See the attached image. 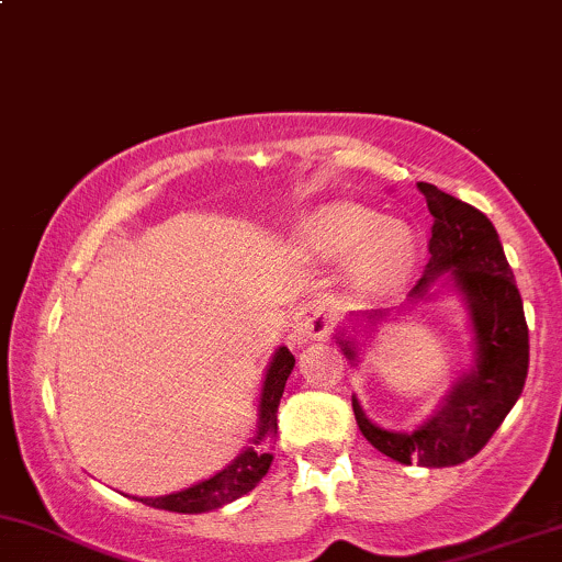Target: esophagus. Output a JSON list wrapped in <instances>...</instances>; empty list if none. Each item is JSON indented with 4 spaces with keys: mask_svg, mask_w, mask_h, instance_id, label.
I'll return each mask as SVG.
<instances>
[{
    "mask_svg": "<svg viewBox=\"0 0 562 562\" xmlns=\"http://www.w3.org/2000/svg\"><path fill=\"white\" fill-rule=\"evenodd\" d=\"M330 334V313L323 302L310 300L302 302L294 310L292 317V341L294 344H307L315 338H325Z\"/></svg>",
    "mask_w": 562,
    "mask_h": 562,
    "instance_id": "1",
    "label": "esophagus"
}]
</instances>
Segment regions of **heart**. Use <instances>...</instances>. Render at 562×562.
Segmentation results:
<instances>
[{
    "mask_svg": "<svg viewBox=\"0 0 562 562\" xmlns=\"http://www.w3.org/2000/svg\"><path fill=\"white\" fill-rule=\"evenodd\" d=\"M302 241L323 260L349 252V279L359 294H385L406 279L414 260V237L406 226L385 224L378 213L355 203L315 211L302 228Z\"/></svg>",
    "mask_w": 562,
    "mask_h": 562,
    "instance_id": "1",
    "label": "heart"
}]
</instances>
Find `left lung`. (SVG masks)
<instances>
[{
	"label": "left lung",
	"instance_id": "8db88e82",
	"mask_svg": "<svg viewBox=\"0 0 562 562\" xmlns=\"http://www.w3.org/2000/svg\"><path fill=\"white\" fill-rule=\"evenodd\" d=\"M417 187L432 213V237L425 276L412 296H425L429 283L450 270L472 315L474 367L414 432H391L372 425L355 396L351 406L362 435L380 453L398 463L442 469L480 453L521 396L529 372V328L516 279L490 218L435 184ZM380 317L385 313H370L367 321L375 323ZM341 346L355 362L357 344L341 341Z\"/></svg>",
	"mask_w": 562,
	"mask_h": 562
}]
</instances>
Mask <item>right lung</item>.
<instances>
[{"label":"right lung","mask_w":562,"mask_h":562,"mask_svg":"<svg viewBox=\"0 0 562 562\" xmlns=\"http://www.w3.org/2000/svg\"><path fill=\"white\" fill-rule=\"evenodd\" d=\"M294 370V355L281 346L270 359L266 380H262L260 406H258V432H255L252 446L241 450V453L221 469L211 480L192 484L182 493L164 495V497H140V503L150 508L175 510V514H205V510H216L221 505L237 501L247 495L249 490L258 487V482L268 474L270 461H273V442L279 432V404L283 396V387Z\"/></svg>","instance_id":"add662e5"}]
</instances>
